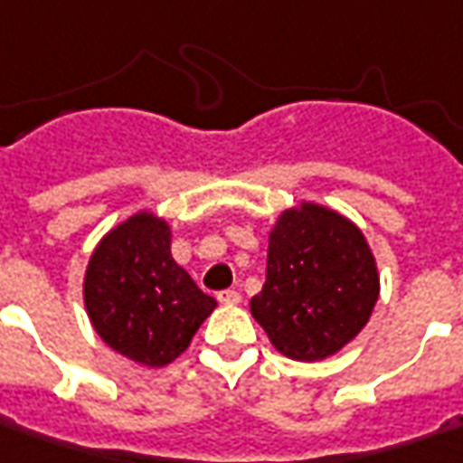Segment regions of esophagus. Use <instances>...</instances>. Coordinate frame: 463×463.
Returning a JSON list of instances; mask_svg holds the SVG:
<instances>
[{"mask_svg": "<svg viewBox=\"0 0 463 463\" xmlns=\"http://www.w3.org/2000/svg\"><path fill=\"white\" fill-rule=\"evenodd\" d=\"M217 299H220V305H238L241 302V292H235V289H225V292H220L217 295Z\"/></svg>", "mask_w": 463, "mask_h": 463, "instance_id": "esophagus-1", "label": "esophagus"}]
</instances>
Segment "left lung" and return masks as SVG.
Instances as JSON below:
<instances>
[{
	"label": "left lung",
	"mask_w": 463,
	"mask_h": 463,
	"mask_svg": "<svg viewBox=\"0 0 463 463\" xmlns=\"http://www.w3.org/2000/svg\"><path fill=\"white\" fill-rule=\"evenodd\" d=\"M376 299V259L354 220L315 202L277 217L266 284L250 299V315L279 354L295 361L335 356L366 327Z\"/></svg>",
	"instance_id": "obj_1"
}]
</instances>
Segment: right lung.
<instances>
[{
  "label": "right lung",
  "instance_id": "obj_1",
  "mask_svg": "<svg viewBox=\"0 0 463 463\" xmlns=\"http://www.w3.org/2000/svg\"><path fill=\"white\" fill-rule=\"evenodd\" d=\"M89 323L112 351L148 369L179 359L217 302L171 256V225L151 210L125 217L84 271Z\"/></svg>",
  "mask_w": 463,
  "mask_h": 463
}]
</instances>
